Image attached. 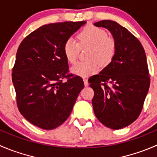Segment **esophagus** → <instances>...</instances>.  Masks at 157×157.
I'll use <instances>...</instances> for the list:
<instances>
[{
  "label": "esophagus",
  "mask_w": 157,
  "mask_h": 157,
  "mask_svg": "<svg viewBox=\"0 0 157 157\" xmlns=\"http://www.w3.org/2000/svg\"><path fill=\"white\" fill-rule=\"evenodd\" d=\"M83 83H84V86H88V80L87 79H83Z\"/></svg>",
  "instance_id": "esophagus-1"
}]
</instances>
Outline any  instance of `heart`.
Returning <instances> with one entry per match:
<instances>
[{
	"label": "heart",
	"mask_w": 157,
	"mask_h": 157,
	"mask_svg": "<svg viewBox=\"0 0 157 157\" xmlns=\"http://www.w3.org/2000/svg\"><path fill=\"white\" fill-rule=\"evenodd\" d=\"M78 42L69 38L63 45V53L71 63L78 58L80 48L90 47L87 61L77 62L71 67V72L82 77H86L98 72L100 64L106 67L112 62L117 52V42L106 30L95 26H86L79 33Z\"/></svg>",
	"instance_id": "obj_1"
}]
</instances>
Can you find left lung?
<instances>
[{
    "mask_svg": "<svg viewBox=\"0 0 157 157\" xmlns=\"http://www.w3.org/2000/svg\"><path fill=\"white\" fill-rule=\"evenodd\" d=\"M112 33L117 52L109 64L90 78L95 116L101 124L119 130L134 122L142 111L150 83L145 51L127 28L109 20L94 24Z\"/></svg>",
    "mask_w": 157,
    "mask_h": 157,
    "instance_id": "obj_1",
    "label": "left lung"
}]
</instances>
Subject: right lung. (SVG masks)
Wrapping results in <instances>:
<instances>
[{
	"label": "right lung",
	"instance_id": "add662e5",
	"mask_svg": "<svg viewBox=\"0 0 157 157\" xmlns=\"http://www.w3.org/2000/svg\"><path fill=\"white\" fill-rule=\"evenodd\" d=\"M85 23L43 25L27 35L18 48L12 70L17 105L23 117L36 127L53 130L64 123L84 87L81 77L69 74L63 45Z\"/></svg>",
	"mask_w": 157,
	"mask_h": 157
}]
</instances>
